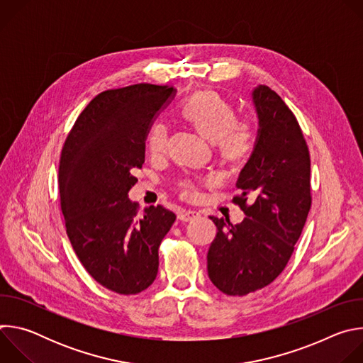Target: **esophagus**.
<instances>
[{"instance_id":"1","label":"esophagus","mask_w":363,"mask_h":363,"mask_svg":"<svg viewBox=\"0 0 363 363\" xmlns=\"http://www.w3.org/2000/svg\"><path fill=\"white\" fill-rule=\"evenodd\" d=\"M198 217H199V213L192 211V210H181V211L178 213V218H179L181 221H185V223H188V221H191V220H195V218H198Z\"/></svg>"}]
</instances>
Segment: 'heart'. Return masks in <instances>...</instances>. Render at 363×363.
<instances>
[{
	"instance_id": "b5f03b06",
	"label": "heart",
	"mask_w": 363,
	"mask_h": 363,
	"mask_svg": "<svg viewBox=\"0 0 363 363\" xmlns=\"http://www.w3.org/2000/svg\"><path fill=\"white\" fill-rule=\"evenodd\" d=\"M181 115L201 133L214 142L218 153L228 162H240L254 147V125L250 119H237L231 103L216 91H196L181 106ZM147 150L160 155L168 146V129L162 122H153L146 135ZM182 194L195 196V179L185 178L179 182Z\"/></svg>"
}]
</instances>
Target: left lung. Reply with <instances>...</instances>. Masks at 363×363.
<instances>
[{"label": "left lung", "mask_w": 363, "mask_h": 363, "mask_svg": "<svg viewBox=\"0 0 363 363\" xmlns=\"http://www.w3.org/2000/svg\"><path fill=\"white\" fill-rule=\"evenodd\" d=\"M252 100L260 129L234 196L245 218L233 225L210 217L218 231L206 255L208 276L228 296L260 290L281 274L312 205L310 155L296 116L269 86H257Z\"/></svg>", "instance_id": "obj_1"}]
</instances>
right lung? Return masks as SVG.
<instances>
[{
  "mask_svg": "<svg viewBox=\"0 0 363 363\" xmlns=\"http://www.w3.org/2000/svg\"><path fill=\"white\" fill-rule=\"evenodd\" d=\"M174 87L139 83L99 93L62 149L60 206L86 272L103 287L138 294L157 279L160 245L177 216L162 205L139 216L128 192L145 162V140Z\"/></svg>",
  "mask_w": 363,
  "mask_h": 363,
  "instance_id": "add662e5",
  "label": "right lung"
}]
</instances>
